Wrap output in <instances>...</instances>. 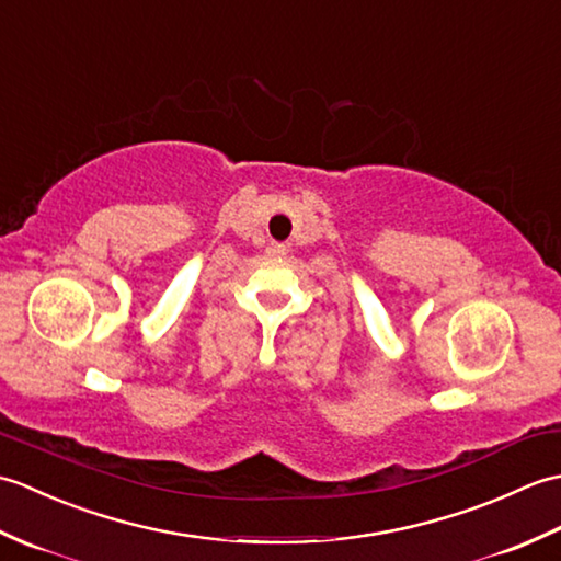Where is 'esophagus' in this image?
Segmentation results:
<instances>
[{
	"instance_id": "obj_1",
	"label": "esophagus",
	"mask_w": 561,
	"mask_h": 561,
	"mask_svg": "<svg viewBox=\"0 0 561 561\" xmlns=\"http://www.w3.org/2000/svg\"><path fill=\"white\" fill-rule=\"evenodd\" d=\"M267 255H272V257L287 255V245H284V243H270L267 245Z\"/></svg>"
}]
</instances>
